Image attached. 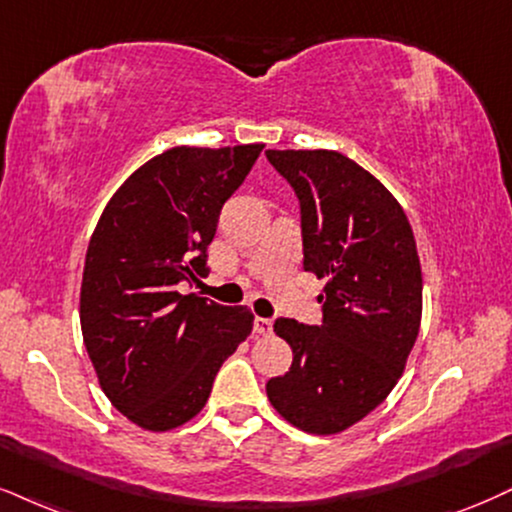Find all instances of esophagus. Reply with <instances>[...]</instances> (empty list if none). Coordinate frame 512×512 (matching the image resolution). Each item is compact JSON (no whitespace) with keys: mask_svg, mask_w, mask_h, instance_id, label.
<instances>
[{"mask_svg":"<svg viewBox=\"0 0 512 512\" xmlns=\"http://www.w3.org/2000/svg\"><path fill=\"white\" fill-rule=\"evenodd\" d=\"M254 334L256 337H268V334H273V320L254 318Z\"/></svg>","mask_w":512,"mask_h":512,"instance_id":"esophagus-1","label":"esophagus"}]
</instances>
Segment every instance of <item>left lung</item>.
<instances>
[{"mask_svg":"<svg viewBox=\"0 0 512 512\" xmlns=\"http://www.w3.org/2000/svg\"><path fill=\"white\" fill-rule=\"evenodd\" d=\"M299 199L304 270L325 277L323 323L277 318L289 372L273 408L311 434H337L387 399L420 330L422 273L410 223L380 180L339 151H266Z\"/></svg>","mask_w":512,"mask_h":512,"instance_id":"8db88e82","label":"left lung"}]
</instances>
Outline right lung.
I'll use <instances>...</instances> for the list:
<instances>
[{
    "label": "right lung",
    "instance_id": "add662e5",
    "mask_svg": "<svg viewBox=\"0 0 512 512\" xmlns=\"http://www.w3.org/2000/svg\"><path fill=\"white\" fill-rule=\"evenodd\" d=\"M263 144L173 147L113 194L87 246L80 289L85 349L125 418L166 432L206 406L220 365L254 327L246 306H220L180 282L208 275L220 208Z\"/></svg>",
    "mask_w": 512,
    "mask_h": 512
}]
</instances>
